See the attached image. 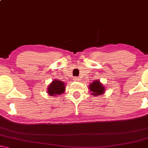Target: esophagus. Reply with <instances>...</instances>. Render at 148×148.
Masks as SVG:
<instances>
[{
	"label": "esophagus",
	"instance_id": "1",
	"mask_svg": "<svg viewBox=\"0 0 148 148\" xmlns=\"http://www.w3.org/2000/svg\"><path fill=\"white\" fill-rule=\"evenodd\" d=\"M74 81H78V80H79V78H78V77H74Z\"/></svg>",
	"mask_w": 148,
	"mask_h": 148
}]
</instances>
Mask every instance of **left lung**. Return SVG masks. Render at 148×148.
Masks as SVG:
<instances>
[{
  "instance_id": "1",
  "label": "left lung",
  "mask_w": 148,
  "mask_h": 148,
  "mask_svg": "<svg viewBox=\"0 0 148 148\" xmlns=\"http://www.w3.org/2000/svg\"><path fill=\"white\" fill-rule=\"evenodd\" d=\"M88 88L90 90V94L92 96H99L105 92L106 88L103 84L99 80H95L92 82H90Z\"/></svg>"
}]
</instances>
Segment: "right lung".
<instances>
[{"label":"right lung","instance_id":"1","mask_svg":"<svg viewBox=\"0 0 148 148\" xmlns=\"http://www.w3.org/2000/svg\"><path fill=\"white\" fill-rule=\"evenodd\" d=\"M65 90H66V84L64 83V82L58 79H55L49 85L47 92L49 95L56 97L64 93Z\"/></svg>","mask_w":148,"mask_h":148}]
</instances>
